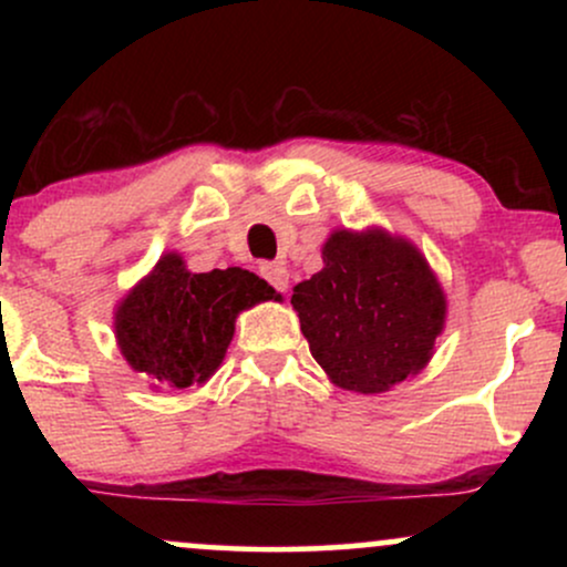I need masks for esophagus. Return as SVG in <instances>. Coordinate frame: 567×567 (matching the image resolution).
<instances>
[{
  "label": "esophagus",
  "mask_w": 567,
  "mask_h": 567,
  "mask_svg": "<svg viewBox=\"0 0 567 567\" xmlns=\"http://www.w3.org/2000/svg\"><path fill=\"white\" fill-rule=\"evenodd\" d=\"M261 277H264L266 282H269L275 290H279V292L288 290L290 275H288V266H285V264H279V261H275V264H264V266H261Z\"/></svg>",
  "instance_id": "1"
}]
</instances>
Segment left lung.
I'll return each instance as SVG.
<instances>
[{"instance_id": "left-lung-1", "label": "left lung", "mask_w": 567, "mask_h": 567, "mask_svg": "<svg viewBox=\"0 0 567 567\" xmlns=\"http://www.w3.org/2000/svg\"><path fill=\"white\" fill-rule=\"evenodd\" d=\"M322 264L290 303L324 375L347 392L381 394L421 373L447 320L424 252L381 226L333 229Z\"/></svg>"}]
</instances>
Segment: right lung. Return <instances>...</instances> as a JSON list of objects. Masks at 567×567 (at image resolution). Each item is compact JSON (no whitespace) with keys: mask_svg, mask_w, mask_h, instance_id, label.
Wrapping results in <instances>:
<instances>
[{"mask_svg":"<svg viewBox=\"0 0 567 567\" xmlns=\"http://www.w3.org/2000/svg\"><path fill=\"white\" fill-rule=\"evenodd\" d=\"M264 301L282 296L252 271L194 275L171 250L114 306L116 347L152 389L205 383L224 362L237 317Z\"/></svg>","mask_w":567,"mask_h":567,"instance_id":"right-lung-1","label":"right lung"}]
</instances>
